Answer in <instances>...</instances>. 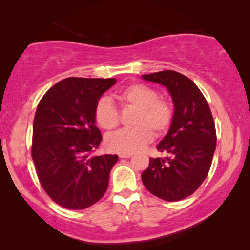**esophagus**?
Segmentation results:
<instances>
[{
  "label": "esophagus",
  "instance_id": "esophagus-1",
  "mask_svg": "<svg viewBox=\"0 0 250 250\" xmlns=\"http://www.w3.org/2000/svg\"><path fill=\"white\" fill-rule=\"evenodd\" d=\"M119 158H131L133 156V153H129V152H121L118 153Z\"/></svg>",
  "mask_w": 250,
  "mask_h": 250
}]
</instances>
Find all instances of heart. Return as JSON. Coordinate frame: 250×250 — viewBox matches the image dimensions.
<instances>
[{
  "label": "heart",
  "mask_w": 250,
  "mask_h": 250,
  "mask_svg": "<svg viewBox=\"0 0 250 250\" xmlns=\"http://www.w3.org/2000/svg\"><path fill=\"white\" fill-rule=\"evenodd\" d=\"M122 105L136 108L133 127L123 128L105 138V146L116 152H136L145 148L153 138L168 131L174 119L172 102L158 97V92L146 84H131L116 95ZM95 122L101 128L111 131L119 124L117 108L110 99H99L94 107Z\"/></svg>",
  "instance_id": "b5f03b06"
}]
</instances>
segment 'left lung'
<instances>
[{
  "mask_svg": "<svg viewBox=\"0 0 250 250\" xmlns=\"http://www.w3.org/2000/svg\"><path fill=\"white\" fill-rule=\"evenodd\" d=\"M167 88L174 104L172 125L158 143L163 158H150L142 182L153 196L177 201L192 194L209 172L216 131L206 99L190 78L174 70L142 75Z\"/></svg>",
  "mask_w": 250,
  "mask_h": 250,
  "instance_id": "obj_1",
  "label": "left lung"
}]
</instances>
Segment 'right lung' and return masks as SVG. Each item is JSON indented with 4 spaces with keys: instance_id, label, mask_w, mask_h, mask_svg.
<instances>
[{
    "instance_id": "obj_1",
    "label": "right lung",
    "mask_w": 250,
    "mask_h": 250,
    "mask_svg": "<svg viewBox=\"0 0 250 250\" xmlns=\"http://www.w3.org/2000/svg\"><path fill=\"white\" fill-rule=\"evenodd\" d=\"M116 78L68 77L37 105L32 157L43 189L68 209H85L104 197L117 155L91 156L102 136L94 107Z\"/></svg>"
}]
</instances>
